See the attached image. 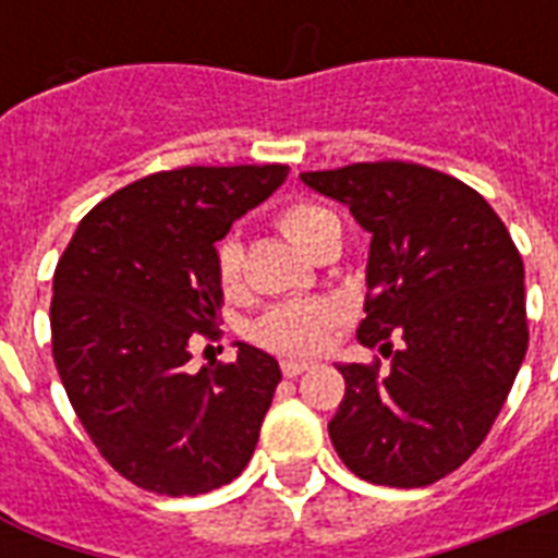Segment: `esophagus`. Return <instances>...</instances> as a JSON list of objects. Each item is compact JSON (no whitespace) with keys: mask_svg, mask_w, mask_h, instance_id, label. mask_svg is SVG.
Returning <instances> with one entry per match:
<instances>
[{"mask_svg":"<svg viewBox=\"0 0 558 558\" xmlns=\"http://www.w3.org/2000/svg\"><path fill=\"white\" fill-rule=\"evenodd\" d=\"M310 367H313L310 362H298V359H283V362H280V371H283V376H287V379H295V376L306 373Z\"/></svg>","mask_w":558,"mask_h":558,"instance_id":"esophagus-1","label":"esophagus"}]
</instances>
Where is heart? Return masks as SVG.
<instances>
[{
	"instance_id": "1",
	"label": "heart",
	"mask_w": 558,
	"mask_h": 558,
	"mask_svg": "<svg viewBox=\"0 0 558 558\" xmlns=\"http://www.w3.org/2000/svg\"><path fill=\"white\" fill-rule=\"evenodd\" d=\"M275 226L295 248L310 254L313 245L322 240L324 231L336 226V214L318 202L295 199L275 214ZM214 269H217L219 289L226 295H234L243 283V248L236 240H222L217 245ZM339 322V306H332L330 301L280 304L260 315V322L254 324V339L266 350H275L283 356H313V353L324 350Z\"/></svg>"
}]
</instances>
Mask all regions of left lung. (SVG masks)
I'll list each match as a JSON object with an SVG mask.
<instances>
[{
  "instance_id": "8db88e82",
  "label": "left lung",
  "mask_w": 558,
  "mask_h": 558,
  "mask_svg": "<svg viewBox=\"0 0 558 558\" xmlns=\"http://www.w3.org/2000/svg\"><path fill=\"white\" fill-rule=\"evenodd\" d=\"M301 179L371 231L356 336L390 356L388 371L379 359L339 365L332 446L362 481L434 484L484 442L527 353L519 248L475 187L425 165L356 161Z\"/></svg>"
}]
</instances>
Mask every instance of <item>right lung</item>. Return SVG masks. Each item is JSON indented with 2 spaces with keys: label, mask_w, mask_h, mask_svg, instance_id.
<instances>
[{
  "label": "right lung",
  "mask_w": 558,
  "mask_h": 558,
  "mask_svg": "<svg viewBox=\"0 0 558 558\" xmlns=\"http://www.w3.org/2000/svg\"><path fill=\"white\" fill-rule=\"evenodd\" d=\"M287 173V165L150 173L98 202L57 260L60 381L100 458L147 493H210L252 460L278 362L252 344L199 373L187 362L196 336L217 339V243Z\"/></svg>",
  "instance_id": "add662e5"
}]
</instances>
